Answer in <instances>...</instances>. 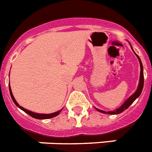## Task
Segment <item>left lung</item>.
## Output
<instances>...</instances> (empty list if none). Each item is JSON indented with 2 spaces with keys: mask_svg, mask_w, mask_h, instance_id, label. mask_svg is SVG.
Returning <instances> with one entry per match:
<instances>
[{
  "mask_svg": "<svg viewBox=\"0 0 152 152\" xmlns=\"http://www.w3.org/2000/svg\"><path fill=\"white\" fill-rule=\"evenodd\" d=\"M133 52H134V50H133ZM134 54L136 55L137 57H138V61H139V63H140V67H141V72H140V79H139V83H138V89H137V90L135 91V92H134V94L132 95L130 97H129V99H128L125 102L123 103V105L121 106V107H119L118 109H115V110L114 111H110V112H105V111H102V110H100V109H96L97 111H99V112H100V113H105V114H109V115H115V114H119V113H122V112H124V111L125 110V109H127L130 106V105H132V104L133 103V102L134 101V100L136 99L137 98H138V96L141 95V93H142V89H143V86H144V73H143V66H142V61H141V60H140L139 56L137 55L135 53H134Z\"/></svg>",
  "mask_w": 152,
  "mask_h": 152,
  "instance_id": "1",
  "label": "left lung"
}]
</instances>
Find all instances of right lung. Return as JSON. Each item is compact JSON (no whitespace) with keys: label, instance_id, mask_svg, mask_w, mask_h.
Instances as JSON below:
<instances>
[{"label":"right lung","instance_id":"1","mask_svg":"<svg viewBox=\"0 0 152 152\" xmlns=\"http://www.w3.org/2000/svg\"><path fill=\"white\" fill-rule=\"evenodd\" d=\"M9 90H10V96H11V99H12V100H13V102H14V104H15V105H17L18 108H20L21 110H23V112H25L26 113H27L29 115H30L31 117H33V118H37V119H47V118H53V117H55V116H57L58 115L60 114V112L62 111V109H60V110L57 111V112H56V113H51V114H39V113H33V112H31V111L27 110V109H24L23 107L20 106V105L17 102V101H16L15 99H14V96H13V93H12V91H11V89H10V83H9Z\"/></svg>","mask_w":152,"mask_h":152}]
</instances>
